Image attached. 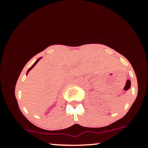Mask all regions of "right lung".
<instances>
[{"label":"right lung","mask_w":148,"mask_h":148,"mask_svg":"<svg viewBox=\"0 0 148 148\" xmlns=\"http://www.w3.org/2000/svg\"><path fill=\"white\" fill-rule=\"evenodd\" d=\"M42 57H41V58H38V59H37V60H36V61H35V63H34V64H33V65H32V66H31V67H30V68L28 69V71H27V73H26V75H27V74H28V72H30V70H31V69H33V67H35V65H36V64L37 63V62H39V61H40V60H41V59H42Z\"/></svg>","instance_id":"1"}]
</instances>
